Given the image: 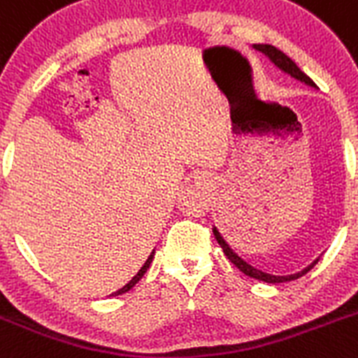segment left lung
<instances>
[{"instance_id": "1", "label": "left lung", "mask_w": 358, "mask_h": 358, "mask_svg": "<svg viewBox=\"0 0 358 358\" xmlns=\"http://www.w3.org/2000/svg\"><path fill=\"white\" fill-rule=\"evenodd\" d=\"M254 49H257V51H261L264 57L268 58V60L271 62V64L275 65L277 69H280L284 74H289L291 78H294V80H298L300 83H306L307 87H313V88H317L316 83H314L313 80H310L309 76H307L306 72L300 71V67H298L296 64H294L293 60H291L287 55H284V52L280 51V49H277L275 45H270V44H254ZM213 234H215L216 241H218V245L222 247V250H224V254L227 255L229 261L234 264L236 268H238L239 271H243L245 275H248L250 278H255V280H262V282H268V284H280V282H291V280H296V278L303 277V275L307 273V271L313 270L314 266H316V261H313L309 264V266H306L301 271H296V273H291V275H271V273H266V271L262 270H257V268H254L252 264H248L245 259L239 257L238 254H236L234 250H232L231 247H229V243L224 239V236L220 234V231L216 227H213Z\"/></svg>"}]
</instances>
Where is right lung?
Segmentation results:
<instances>
[{
  "label": "right lung",
  "mask_w": 358,
  "mask_h": 358,
  "mask_svg": "<svg viewBox=\"0 0 358 358\" xmlns=\"http://www.w3.org/2000/svg\"><path fill=\"white\" fill-rule=\"evenodd\" d=\"M154 252H156V250H152V252H150V255H149V257H147V261L143 262V266L140 268V270H138V273L134 275V277L131 278L129 282H127L126 286H124V287H120V289H119V291H115V293H111L110 296H119V294H124V293H127V291H129V289H133V287L136 286V284H138V280H140V278L143 277V275H145L147 268H149V266H150V262H152V259H154Z\"/></svg>",
  "instance_id": "obj_1"
}]
</instances>
